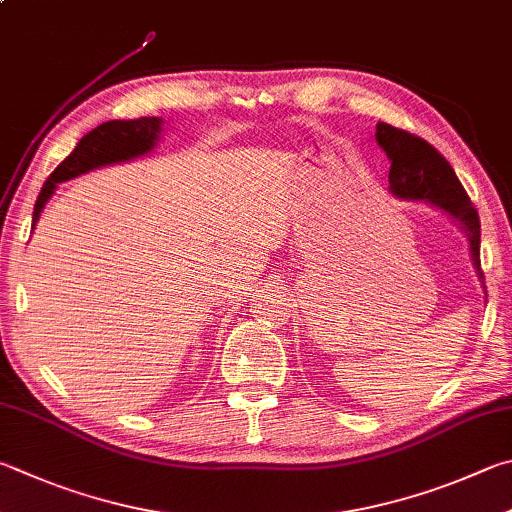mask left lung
Returning <instances> with one entry per match:
<instances>
[{
    "instance_id": "8db88e82",
    "label": "left lung",
    "mask_w": 512,
    "mask_h": 512,
    "mask_svg": "<svg viewBox=\"0 0 512 512\" xmlns=\"http://www.w3.org/2000/svg\"><path fill=\"white\" fill-rule=\"evenodd\" d=\"M376 141L383 147L389 159V190L401 199L430 201L452 215L468 230L470 250L479 277L483 280L479 262L481 221L475 203L463 190L461 181L454 174L445 156L421 136L405 132L387 123L376 125Z\"/></svg>"
}]
</instances>
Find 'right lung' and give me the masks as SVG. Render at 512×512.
Returning <instances> with one entry per match:
<instances>
[{"label": "right lung", "mask_w": 512, "mask_h": 512, "mask_svg": "<svg viewBox=\"0 0 512 512\" xmlns=\"http://www.w3.org/2000/svg\"><path fill=\"white\" fill-rule=\"evenodd\" d=\"M161 123V118L152 116L132 120H109V123H102L96 129H91L89 134L82 136L76 150L55 167L53 174L42 185L40 197H37L33 208V226L37 217H40L44 203L53 194L55 185L94 170V167L129 161L134 156L150 152L156 141H159Z\"/></svg>", "instance_id": "right-lung-1"}]
</instances>
